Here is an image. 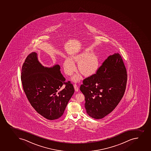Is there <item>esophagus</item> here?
Listing matches in <instances>:
<instances>
[{
	"mask_svg": "<svg viewBox=\"0 0 151 151\" xmlns=\"http://www.w3.org/2000/svg\"><path fill=\"white\" fill-rule=\"evenodd\" d=\"M74 88L75 91H78L79 90V88L77 86V85L76 84H74Z\"/></svg>",
	"mask_w": 151,
	"mask_h": 151,
	"instance_id": "34e87169",
	"label": "esophagus"
}]
</instances>
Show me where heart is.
Returning a JSON list of instances; mask_svg holds the SVG:
<instances>
[{
	"label": "heart",
	"instance_id": "b5f03b06",
	"mask_svg": "<svg viewBox=\"0 0 151 151\" xmlns=\"http://www.w3.org/2000/svg\"><path fill=\"white\" fill-rule=\"evenodd\" d=\"M74 62L79 63L78 69L86 76H91L96 73L99 67V60L93 54H90L88 50L84 51L77 55H74L72 60L66 58L63 63V68L66 74L70 76L76 70V67ZM81 77L76 75L73 77L74 81H79Z\"/></svg>",
	"mask_w": 151,
	"mask_h": 151
}]
</instances>
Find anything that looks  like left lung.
I'll list each match as a JSON object with an SVG mask.
<instances>
[{"label": "left lung", "mask_w": 151, "mask_h": 151, "mask_svg": "<svg viewBox=\"0 0 151 151\" xmlns=\"http://www.w3.org/2000/svg\"><path fill=\"white\" fill-rule=\"evenodd\" d=\"M127 73L119 54L110 55L96 73L84 79L80 90L85 97L87 113L100 119L118 105L125 92Z\"/></svg>", "instance_id": "left-lung-1"}]
</instances>
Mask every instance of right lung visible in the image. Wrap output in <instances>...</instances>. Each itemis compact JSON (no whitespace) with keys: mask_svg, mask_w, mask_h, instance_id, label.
Here are the masks:
<instances>
[{"mask_svg":"<svg viewBox=\"0 0 151 151\" xmlns=\"http://www.w3.org/2000/svg\"><path fill=\"white\" fill-rule=\"evenodd\" d=\"M21 78L26 96L38 113L49 120L63 116L74 88L70 81L65 82L59 65L44 67L36 52H32L22 65Z\"/></svg>","mask_w":151,"mask_h":151,"instance_id":"obj_1","label":"right lung"}]
</instances>
